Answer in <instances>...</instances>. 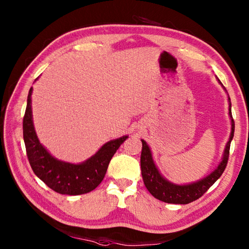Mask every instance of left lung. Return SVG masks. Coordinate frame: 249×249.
Masks as SVG:
<instances>
[{
    "label": "left lung",
    "mask_w": 249,
    "mask_h": 249,
    "mask_svg": "<svg viewBox=\"0 0 249 249\" xmlns=\"http://www.w3.org/2000/svg\"><path fill=\"white\" fill-rule=\"evenodd\" d=\"M229 107H230L229 114H230V118H232L231 104ZM231 121H232L231 135H230L228 143L226 145L223 160H221V162L219 163V166L217 167V169H215L210 176L204 178L203 179H201V181H198L193 184H188V185H176L168 182L167 179L163 178L160 176V173L158 172L154 161H153L149 145L146 144V142L144 140H141L142 141V152H141V160H140L141 173L147 190H149V192L154 196L156 199L163 201V202L174 203V204H187V203L193 202L195 200L199 199L201 196H203V194L208 192V189L221 177V174H223V172L225 171V169L227 167V163H228L230 143L234 134V121L233 119Z\"/></svg>",
    "instance_id": "left-lung-1"
}]
</instances>
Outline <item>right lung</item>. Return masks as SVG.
<instances>
[{
  "instance_id": "right-lung-1",
  "label": "right lung",
  "mask_w": 249,
  "mask_h": 249,
  "mask_svg": "<svg viewBox=\"0 0 249 249\" xmlns=\"http://www.w3.org/2000/svg\"><path fill=\"white\" fill-rule=\"evenodd\" d=\"M31 95L32 88L23 116V139L32 170L47 186L59 194L77 196L92 192L102 183L111 158L128 137L107 142L96 154L79 165L61 161L51 156L37 138L32 121Z\"/></svg>"
}]
</instances>
